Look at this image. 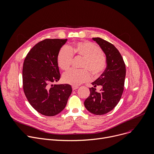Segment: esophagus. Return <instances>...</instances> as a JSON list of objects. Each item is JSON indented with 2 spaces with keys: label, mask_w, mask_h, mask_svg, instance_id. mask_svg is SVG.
I'll list each match as a JSON object with an SVG mask.
<instances>
[{
  "label": "esophagus",
  "mask_w": 154,
  "mask_h": 154,
  "mask_svg": "<svg viewBox=\"0 0 154 154\" xmlns=\"http://www.w3.org/2000/svg\"><path fill=\"white\" fill-rule=\"evenodd\" d=\"M78 88V87L76 86H72V90H75Z\"/></svg>",
  "instance_id": "34e87169"
}]
</instances>
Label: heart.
<instances>
[{
  "label": "heart",
  "instance_id": "b5f03b06",
  "mask_svg": "<svg viewBox=\"0 0 154 154\" xmlns=\"http://www.w3.org/2000/svg\"><path fill=\"white\" fill-rule=\"evenodd\" d=\"M73 54L83 58L82 67L87 68L94 76L100 75L106 66V57L101 53L100 48L91 42H83L73 46L61 48L57 56V64L61 69L67 70L70 67ZM87 69H70L64 73L63 80L67 84L79 85L90 80V74Z\"/></svg>",
  "mask_w": 154,
  "mask_h": 154
}]
</instances>
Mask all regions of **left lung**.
I'll return each mask as SVG.
<instances>
[{"instance_id": "left-lung-1", "label": "left lung", "mask_w": 154, "mask_h": 154, "mask_svg": "<svg viewBox=\"0 0 154 154\" xmlns=\"http://www.w3.org/2000/svg\"><path fill=\"white\" fill-rule=\"evenodd\" d=\"M106 56V67L104 72L91 84L90 96L85 100L84 105L91 113L102 115L113 109L119 101L124 90L126 66L119 51L111 43L100 38H92ZM101 85L100 92L94 88Z\"/></svg>"}]
</instances>
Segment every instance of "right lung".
I'll use <instances>...</instances> for the list:
<instances>
[{"instance_id":"1","label":"right lung","mask_w":154,"mask_h":154,"mask_svg":"<svg viewBox=\"0 0 154 154\" xmlns=\"http://www.w3.org/2000/svg\"><path fill=\"white\" fill-rule=\"evenodd\" d=\"M67 39H46L28 53L23 67V85L29 104L40 114L53 116L66 107L72 93L69 84H54L60 79L57 56Z\"/></svg>"}]
</instances>
